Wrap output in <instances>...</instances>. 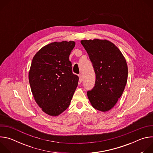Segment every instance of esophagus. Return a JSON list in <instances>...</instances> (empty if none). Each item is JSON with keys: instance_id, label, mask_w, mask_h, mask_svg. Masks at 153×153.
<instances>
[{"instance_id": "34e87169", "label": "esophagus", "mask_w": 153, "mask_h": 153, "mask_svg": "<svg viewBox=\"0 0 153 153\" xmlns=\"http://www.w3.org/2000/svg\"><path fill=\"white\" fill-rule=\"evenodd\" d=\"M79 82L81 83L82 82V75L81 74H79Z\"/></svg>"}]
</instances>
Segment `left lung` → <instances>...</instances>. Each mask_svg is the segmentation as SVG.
I'll return each mask as SVG.
<instances>
[{
    "instance_id": "obj_1",
    "label": "left lung",
    "mask_w": 153,
    "mask_h": 153,
    "mask_svg": "<svg viewBox=\"0 0 153 153\" xmlns=\"http://www.w3.org/2000/svg\"><path fill=\"white\" fill-rule=\"evenodd\" d=\"M96 74L93 88L87 92L96 110H110L122 95L128 79V66L119 49L107 40H82Z\"/></svg>"
}]
</instances>
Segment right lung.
<instances>
[{
    "instance_id": "obj_1",
    "label": "right lung",
    "mask_w": 153,
    "mask_h": 153,
    "mask_svg": "<svg viewBox=\"0 0 153 153\" xmlns=\"http://www.w3.org/2000/svg\"><path fill=\"white\" fill-rule=\"evenodd\" d=\"M74 41L54 42L42 47L34 56L29 82L36 102L46 114L57 116L69 106L79 77L72 71L69 56Z\"/></svg>"
}]
</instances>
